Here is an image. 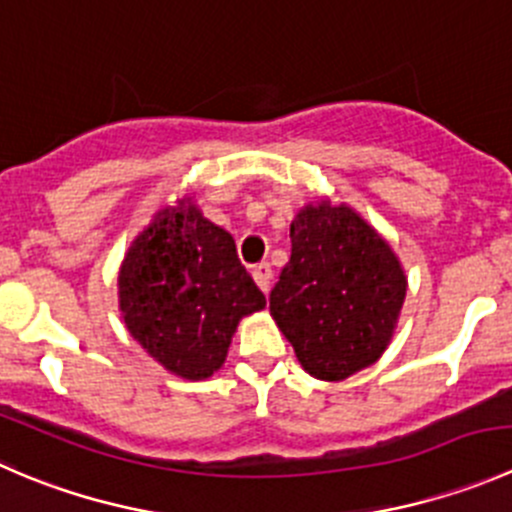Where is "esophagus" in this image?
<instances>
[{"label": "esophagus", "mask_w": 512, "mask_h": 512, "mask_svg": "<svg viewBox=\"0 0 512 512\" xmlns=\"http://www.w3.org/2000/svg\"><path fill=\"white\" fill-rule=\"evenodd\" d=\"M252 277H255L257 287H260L262 292H270V285H272V267L267 265V262H262V265H257L255 270H252Z\"/></svg>", "instance_id": "34e87169"}]
</instances>
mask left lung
<instances>
[{
    "instance_id": "8db88e82",
    "label": "left lung",
    "mask_w": 512,
    "mask_h": 512,
    "mask_svg": "<svg viewBox=\"0 0 512 512\" xmlns=\"http://www.w3.org/2000/svg\"><path fill=\"white\" fill-rule=\"evenodd\" d=\"M292 255L270 315L302 370L340 382L388 350L408 277L390 242L345 202H310L290 225Z\"/></svg>"
}]
</instances>
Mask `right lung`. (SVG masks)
Here are the masks:
<instances>
[{
    "label": "right lung",
    "instance_id": "add662e5",
    "mask_svg": "<svg viewBox=\"0 0 512 512\" xmlns=\"http://www.w3.org/2000/svg\"><path fill=\"white\" fill-rule=\"evenodd\" d=\"M117 297L130 335L167 372L207 380L227 360L242 317L265 310L235 240L195 197L167 202L124 252Z\"/></svg>",
    "mask_w": 512,
    "mask_h": 512
}]
</instances>
